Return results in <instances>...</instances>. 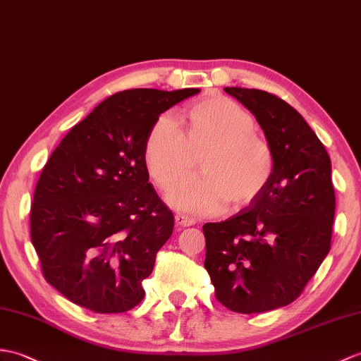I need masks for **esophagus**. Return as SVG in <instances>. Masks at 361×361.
<instances>
[{
  "mask_svg": "<svg viewBox=\"0 0 361 361\" xmlns=\"http://www.w3.org/2000/svg\"><path fill=\"white\" fill-rule=\"evenodd\" d=\"M175 223H177L178 226H181V228H188V226L195 224V220L190 219V216H188V215L177 214V215H175Z\"/></svg>",
  "mask_w": 361,
  "mask_h": 361,
  "instance_id": "1",
  "label": "esophagus"
}]
</instances>
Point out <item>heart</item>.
Here are the masks:
<instances>
[{
    "label": "heart",
    "mask_w": 361,
    "mask_h": 361,
    "mask_svg": "<svg viewBox=\"0 0 361 361\" xmlns=\"http://www.w3.org/2000/svg\"><path fill=\"white\" fill-rule=\"evenodd\" d=\"M186 132L172 114H161L150 128L145 158L158 186L169 189L195 173L198 158L204 177L175 186L167 200L186 212L214 214L228 203L240 209L252 203L269 184L275 155L257 132L245 107L212 95L188 109Z\"/></svg>",
    "instance_id": "heart-1"
}]
</instances>
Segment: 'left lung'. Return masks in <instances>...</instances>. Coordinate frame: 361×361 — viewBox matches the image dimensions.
<instances>
[{
  "instance_id": "8db88e82",
  "label": "left lung",
  "mask_w": 361,
  "mask_h": 361,
  "mask_svg": "<svg viewBox=\"0 0 361 361\" xmlns=\"http://www.w3.org/2000/svg\"><path fill=\"white\" fill-rule=\"evenodd\" d=\"M255 115L275 155L274 175L247 207L203 226L215 297L255 314L297 300L329 254L335 215L331 158L294 107L258 89L224 87Z\"/></svg>"
}]
</instances>
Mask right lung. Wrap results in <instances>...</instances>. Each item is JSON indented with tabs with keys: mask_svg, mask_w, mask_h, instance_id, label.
Returning a JSON list of instances; mask_svg holds the SVG:
<instances>
[{
	"mask_svg": "<svg viewBox=\"0 0 361 361\" xmlns=\"http://www.w3.org/2000/svg\"><path fill=\"white\" fill-rule=\"evenodd\" d=\"M200 89H130L109 97L61 140L39 175L30 238L49 284L97 314L130 311L173 231L149 183L147 133Z\"/></svg>",
	"mask_w": 361,
	"mask_h": 361,
	"instance_id": "right-lung-1",
	"label": "right lung"
}]
</instances>
